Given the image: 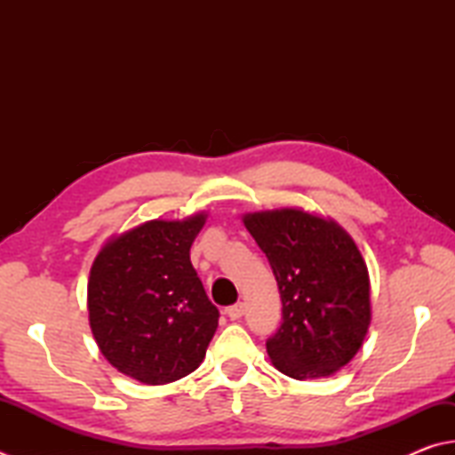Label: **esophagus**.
Here are the masks:
<instances>
[{
  "label": "esophagus",
  "instance_id": "34e87169",
  "mask_svg": "<svg viewBox=\"0 0 455 455\" xmlns=\"http://www.w3.org/2000/svg\"><path fill=\"white\" fill-rule=\"evenodd\" d=\"M243 311H245V305L235 303V305H231V307L226 308V315L229 316L231 321H237V319H242V316H243Z\"/></svg>",
  "mask_w": 455,
  "mask_h": 455
}]
</instances>
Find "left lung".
I'll return each mask as SVG.
<instances>
[{"mask_svg": "<svg viewBox=\"0 0 455 455\" xmlns=\"http://www.w3.org/2000/svg\"><path fill=\"white\" fill-rule=\"evenodd\" d=\"M243 224L281 293L283 323L265 342L273 366L295 380L334 374L353 361L371 324V279L353 237L297 208L245 213Z\"/></svg>", "mask_w": 455, "mask_h": 455, "instance_id": "1", "label": "left lung"}]
</instances>
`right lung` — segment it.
<instances>
[{
	"label": "right lung",
	"mask_w": 455,
	"mask_h": 455,
	"mask_svg": "<svg viewBox=\"0 0 455 455\" xmlns=\"http://www.w3.org/2000/svg\"><path fill=\"white\" fill-rule=\"evenodd\" d=\"M204 224V212L182 221L150 220L108 239L94 257L89 323L118 372L156 387L204 361L220 319L190 261Z\"/></svg>",
	"instance_id": "obj_1"
}]
</instances>
